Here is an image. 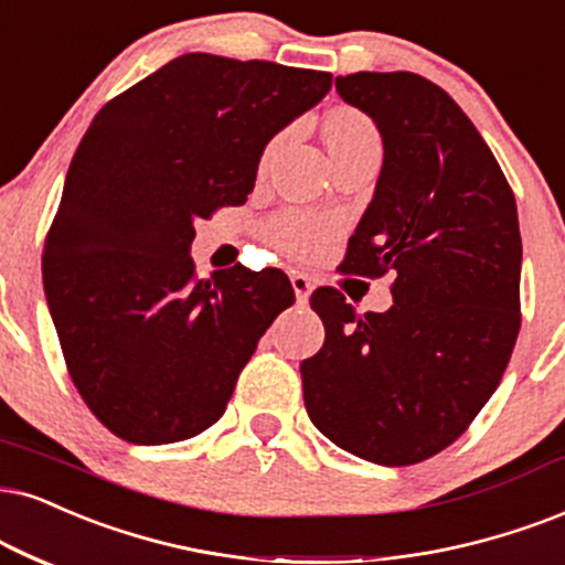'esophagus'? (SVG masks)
Listing matches in <instances>:
<instances>
[{
  "mask_svg": "<svg viewBox=\"0 0 565 565\" xmlns=\"http://www.w3.org/2000/svg\"><path fill=\"white\" fill-rule=\"evenodd\" d=\"M291 287H295L297 302H307V299H310V291H312V278L295 270V274H291Z\"/></svg>",
  "mask_w": 565,
  "mask_h": 565,
  "instance_id": "obj_1",
  "label": "esophagus"
}]
</instances>
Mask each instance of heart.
I'll use <instances>...</instances> for the list:
<instances>
[{"label": "heart", "instance_id": "b5f03b06", "mask_svg": "<svg viewBox=\"0 0 565 565\" xmlns=\"http://www.w3.org/2000/svg\"><path fill=\"white\" fill-rule=\"evenodd\" d=\"M326 142L333 159L354 153L360 148L381 146V135L365 114L360 111H335L326 122ZM331 221L312 216L305 211H281L266 224V239L278 253L291 258H312L331 239Z\"/></svg>", "mask_w": 565, "mask_h": 565}]
</instances>
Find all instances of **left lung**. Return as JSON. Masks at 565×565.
Wrapping results in <instances>:
<instances>
[{
    "label": "left lung",
    "instance_id": "1",
    "mask_svg": "<svg viewBox=\"0 0 565 565\" xmlns=\"http://www.w3.org/2000/svg\"><path fill=\"white\" fill-rule=\"evenodd\" d=\"M373 119L383 169L344 274L394 276V305L356 316L312 291L326 326L299 365L312 425L344 451L409 467L451 446L488 404L521 326V234L511 184L461 106L414 73L335 77Z\"/></svg>",
    "mask_w": 565,
    "mask_h": 565
}]
</instances>
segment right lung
Masks as SVG:
<instances>
[{"label": "right lung", "instance_id": "obj_1", "mask_svg": "<svg viewBox=\"0 0 565 565\" xmlns=\"http://www.w3.org/2000/svg\"><path fill=\"white\" fill-rule=\"evenodd\" d=\"M331 81L182 54L93 117L41 268L67 373L117 438L161 446L211 427L260 335L295 305L278 268L198 278L192 224L245 203L263 148Z\"/></svg>", "mask_w": 565, "mask_h": 565}]
</instances>
